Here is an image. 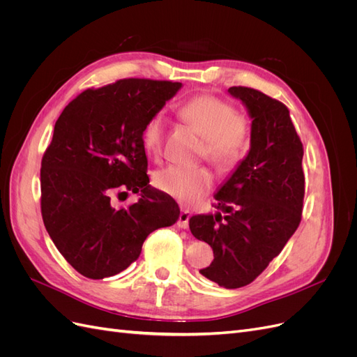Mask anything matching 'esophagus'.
Returning <instances> with one entry per match:
<instances>
[{
	"mask_svg": "<svg viewBox=\"0 0 357 357\" xmlns=\"http://www.w3.org/2000/svg\"><path fill=\"white\" fill-rule=\"evenodd\" d=\"M189 218H190V213L188 210H181V213L178 215V220H177L178 228L188 229L189 228Z\"/></svg>",
	"mask_w": 357,
	"mask_h": 357,
	"instance_id": "obj_1",
	"label": "esophagus"
}]
</instances>
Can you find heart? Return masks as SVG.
Wrapping results in <instances>:
<instances>
[{"instance_id": "1", "label": "heart", "mask_w": 357, "mask_h": 357, "mask_svg": "<svg viewBox=\"0 0 357 357\" xmlns=\"http://www.w3.org/2000/svg\"><path fill=\"white\" fill-rule=\"evenodd\" d=\"M181 117L204 138L202 155L219 171H229L244 158L248 147V128L234 107L213 95H201L181 105ZM165 131V117L156 113L143 128V144L147 152L158 155ZM162 192L185 205L204 198L213 186L211 172L204 168L168 167L155 176Z\"/></svg>"}]
</instances>
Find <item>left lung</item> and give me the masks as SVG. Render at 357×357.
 I'll use <instances>...</instances> for the list:
<instances>
[{"instance_id":"8db88e82","label":"left lung","mask_w":357,"mask_h":357,"mask_svg":"<svg viewBox=\"0 0 357 357\" xmlns=\"http://www.w3.org/2000/svg\"><path fill=\"white\" fill-rule=\"evenodd\" d=\"M228 92L252 119L250 149L214 193L218 211L192 215L189 228L213 248V262L199 273L238 289L264 271L299 226L304 149L283 102L243 86Z\"/></svg>"}]
</instances>
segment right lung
I'll use <instances>...</instances> for the list:
<instances>
[{
  "label": "right lung",
  "instance_id": "1",
  "mask_svg": "<svg viewBox=\"0 0 357 357\" xmlns=\"http://www.w3.org/2000/svg\"><path fill=\"white\" fill-rule=\"evenodd\" d=\"M180 89L177 82L119 80L82 92L56 121L41 160V214L52 241L82 275L122 273L150 232L177 222L176 201L149 185L142 135ZM116 190L142 198L116 208Z\"/></svg>",
  "mask_w": 357,
  "mask_h": 357
}]
</instances>
